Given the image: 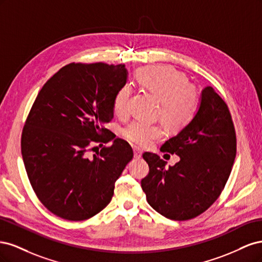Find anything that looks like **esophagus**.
<instances>
[{"mask_svg": "<svg viewBox=\"0 0 262 262\" xmlns=\"http://www.w3.org/2000/svg\"><path fill=\"white\" fill-rule=\"evenodd\" d=\"M133 153H134V157H136V158H141L142 157L141 149H139L138 147H134L133 148Z\"/></svg>", "mask_w": 262, "mask_h": 262, "instance_id": "esophagus-1", "label": "esophagus"}]
</instances>
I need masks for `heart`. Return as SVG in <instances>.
<instances>
[{
    "instance_id": "heart-1",
    "label": "heart",
    "mask_w": 262,
    "mask_h": 262,
    "mask_svg": "<svg viewBox=\"0 0 262 262\" xmlns=\"http://www.w3.org/2000/svg\"><path fill=\"white\" fill-rule=\"evenodd\" d=\"M138 84L160 100L158 116L172 131L184 129L194 118L199 108V97L192 86L187 84L185 74L168 66H155L140 69ZM131 95L129 85L122 86L114 98V112L118 117L128 114ZM164 134L163 125L134 120L123 129V137L131 143L146 146Z\"/></svg>"
}]
</instances>
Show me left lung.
I'll return each mask as SVG.
<instances>
[{"label": "left lung", "mask_w": 262, "mask_h": 262, "mask_svg": "<svg viewBox=\"0 0 262 262\" xmlns=\"http://www.w3.org/2000/svg\"><path fill=\"white\" fill-rule=\"evenodd\" d=\"M179 162L166 167L153 153H144L148 175L141 186L148 204L163 216L186 221L200 215L214 203L232 171L236 133L225 101L211 86L201 92L194 118L161 147Z\"/></svg>", "instance_id": "left-lung-1"}]
</instances>
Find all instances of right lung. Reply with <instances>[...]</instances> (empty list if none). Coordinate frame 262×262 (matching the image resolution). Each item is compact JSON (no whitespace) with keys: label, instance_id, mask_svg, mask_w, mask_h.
I'll return each mask as SVG.
<instances>
[{"label":"right lung","instance_id":"obj_1","mask_svg":"<svg viewBox=\"0 0 262 262\" xmlns=\"http://www.w3.org/2000/svg\"><path fill=\"white\" fill-rule=\"evenodd\" d=\"M126 81L124 64L71 63L39 92L23 129L21 155L38 199L55 215L87 220L112 201L133 150L104 124ZM109 140L112 147L88 153L92 141Z\"/></svg>","mask_w":262,"mask_h":262}]
</instances>
